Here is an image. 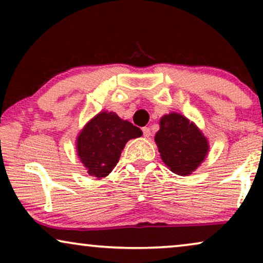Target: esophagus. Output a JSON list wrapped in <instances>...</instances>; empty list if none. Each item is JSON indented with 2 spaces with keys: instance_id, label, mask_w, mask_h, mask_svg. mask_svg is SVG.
<instances>
[{
  "instance_id": "34e87169",
  "label": "esophagus",
  "mask_w": 263,
  "mask_h": 263,
  "mask_svg": "<svg viewBox=\"0 0 263 263\" xmlns=\"http://www.w3.org/2000/svg\"><path fill=\"white\" fill-rule=\"evenodd\" d=\"M142 133H143V136H145V138H149L151 136V129L148 127H143Z\"/></svg>"
}]
</instances>
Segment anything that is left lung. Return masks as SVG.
<instances>
[{
	"label": "left lung",
	"mask_w": 263,
	"mask_h": 263,
	"mask_svg": "<svg viewBox=\"0 0 263 263\" xmlns=\"http://www.w3.org/2000/svg\"><path fill=\"white\" fill-rule=\"evenodd\" d=\"M159 124L154 141L161 159L176 175H190L200 166L210 151L206 136L194 122L177 112L165 115Z\"/></svg>",
	"instance_id": "8db88e82"
}]
</instances>
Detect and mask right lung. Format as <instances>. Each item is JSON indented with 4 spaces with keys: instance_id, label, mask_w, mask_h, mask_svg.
<instances>
[{
    "instance_id": "obj_1",
    "label": "right lung",
    "mask_w": 263,
    "mask_h": 263,
    "mask_svg": "<svg viewBox=\"0 0 263 263\" xmlns=\"http://www.w3.org/2000/svg\"><path fill=\"white\" fill-rule=\"evenodd\" d=\"M141 129L115 112L102 111L79 133L77 152L89 176L106 177L120 160L125 143L140 138Z\"/></svg>"
}]
</instances>
